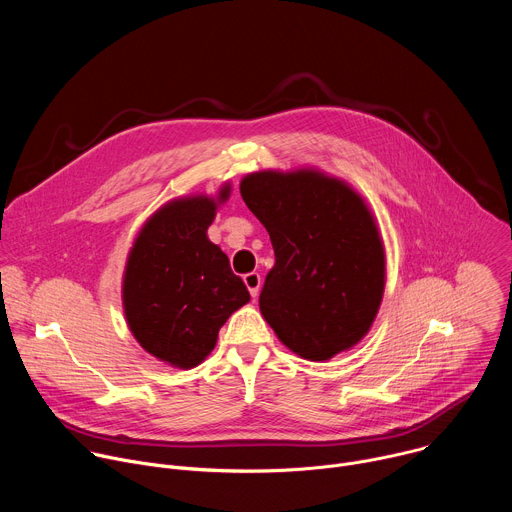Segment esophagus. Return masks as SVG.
I'll use <instances>...</instances> for the list:
<instances>
[{"mask_svg":"<svg viewBox=\"0 0 512 512\" xmlns=\"http://www.w3.org/2000/svg\"><path fill=\"white\" fill-rule=\"evenodd\" d=\"M243 281H245V285H247V289H249V294H251L253 298H257V296H259V287H261V275L255 273V271H251V273H247V275L243 277Z\"/></svg>","mask_w":512,"mask_h":512,"instance_id":"1","label":"esophagus"}]
</instances>
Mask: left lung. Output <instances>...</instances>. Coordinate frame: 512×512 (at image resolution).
Listing matches in <instances>:
<instances>
[{"mask_svg":"<svg viewBox=\"0 0 512 512\" xmlns=\"http://www.w3.org/2000/svg\"><path fill=\"white\" fill-rule=\"evenodd\" d=\"M241 196L275 251L259 310L281 344L314 362L356 346L379 314L387 279L367 200L318 168L251 172Z\"/></svg>","mask_w":512,"mask_h":512,"instance_id":"obj_1","label":"left lung"}]
</instances>
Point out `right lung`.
<instances>
[{
    "mask_svg": "<svg viewBox=\"0 0 512 512\" xmlns=\"http://www.w3.org/2000/svg\"><path fill=\"white\" fill-rule=\"evenodd\" d=\"M188 194L162 204L129 249L121 300L139 346L174 369H194L216 346L218 330L251 296L229 257L206 231L231 196Z\"/></svg>",
    "mask_w": 512,
    "mask_h": 512,
    "instance_id": "1",
    "label": "right lung"
}]
</instances>
